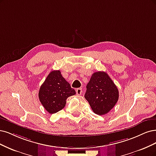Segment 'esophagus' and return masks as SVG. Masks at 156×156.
Masks as SVG:
<instances>
[{
	"label": "esophagus",
	"mask_w": 156,
	"mask_h": 156,
	"mask_svg": "<svg viewBox=\"0 0 156 156\" xmlns=\"http://www.w3.org/2000/svg\"><path fill=\"white\" fill-rule=\"evenodd\" d=\"M76 92L77 95H80L82 94V88H77L76 90Z\"/></svg>",
	"instance_id": "34e87169"
}]
</instances>
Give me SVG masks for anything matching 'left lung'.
Masks as SVG:
<instances>
[{
  "label": "left lung",
  "mask_w": 156,
  "mask_h": 156,
  "mask_svg": "<svg viewBox=\"0 0 156 156\" xmlns=\"http://www.w3.org/2000/svg\"><path fill=\"white\" fill-rule=\"evenodd\" d=\"M84 98L94 112L102 115L114 108L119 99V91L108 74L98 72L92 74L87 84Z\"/></svg>",
  "instance_id": "8db88e82"
}]
</instances>
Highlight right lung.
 <instances>
[{
	"label": "right lung",
	"mask_w": 156,
	"mask_h": 156,
	"mask_svg": "<svg viewBox=\"0 0 156 156\" xmlns=\"http://www.w3.org/2000/svg\"><path fill=\"white\" fill-rule=\"evenodd\" d=\"M76 94V91L61 75L59 70L51 72L39 89V98L44 108L50 114L61 110L69 96Z\"/></svg>",
	"instance_id": "right-lung-1"
}]
</instances>
